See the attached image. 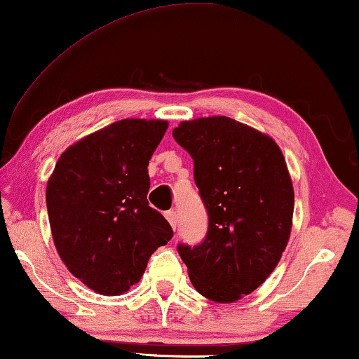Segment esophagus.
Returning <instances> with one entry per match:
<instances>
[{"label":"esophagus","mask_w":359,"mask_h":359,"mask_svg":"<svg viewBox=\"0 0 359 359\" xmlns=\"http://www.w3.org/2000/svg\"><path fill=\"white\" fill-rule=\"evenodd\" d=\"M165 217L168 219L171 227L176 229V225H178V212H176V210H168V212L165 214Z\"/></svg>","instance_id":"1"}]
</instances>
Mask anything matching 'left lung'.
Instances as JSON below:
<instances>
[{"label": "left lung", "mask_w": 359, "mask_h": 359, "mask_svg": "<svg viewBox=\"0 0 359 359\" xmlns=\"http://www.w3.org/2000/svg\"><path fill=\"white\" fill-rule=\"evenodd\" d=\"M194 160V181L209 217L199 245L180 243L196 291L235 302L266 281L292 227L294 189L271 137L225 116L184 121L173 130Z\"/></svg>", "instance_id": "left-lung-1"}]
</instances>
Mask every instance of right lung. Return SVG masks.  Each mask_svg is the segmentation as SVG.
<instances>
[{
  "label": "right lung",
  "mask_w": 359,
  "mask_h": 359,
  "mask_svg": "<svg viewBox=\"0 0 359 359\" xmlns=\"http://www.w3.org/2000/svg\"><path fill=\"white\" fill-rule=\"evenodd\" d=\"M166 121L124 119L68 147L47 183L52 237L73 276L102 296L140 281L173 229L150 208L149 161Z\"/></svg>",
  "instance_id": "1"
}]
</instances>
